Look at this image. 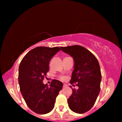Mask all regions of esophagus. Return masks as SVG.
<instances>
[{
    "mask_svg": "<svg viewBox=\"0 0 122 122\" xmlns=\"http://www.w3.org/2000/svg\"><path fill=\"white\" fill-rule=\"evenodd\" d=\"M67 85H66V84H64V85H63V87H67Z\"/></svg>",
    "mask_w": 122,
    "mask_h": 122,
    "instance_id": "obj_1",
    "label": "esophagus"
}]
</instances>
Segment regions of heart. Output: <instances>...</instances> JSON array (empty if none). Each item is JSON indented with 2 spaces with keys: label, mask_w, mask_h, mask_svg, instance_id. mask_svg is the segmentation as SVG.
Instances as JSON below:
<instances>
[{
  "label": "heart",
  "mask_w": 122,
  "mask_h": 122,
  "mask_svg": "<svg viewBox=\"0 0 122 122\" xmlns=\"http://www.w3.org/2000/svg\"><path fill=\"white\" fill-rule=\"evenodd\" d=\"M60 79H61V80H64V79H65V77H63V76H62V77H60Z\"/></svg>",
  "instance_id": "heart-1"
}]
</instances>
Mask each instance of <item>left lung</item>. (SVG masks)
I'll use <instances>...</instances> for the list:
<instances>
[{"instance_id": "8db88e82", "label": "left lung", "mask_w": 122, "mask_h": 122, "mask_svg": "<svg viewBox=\"0 0 122 122\" xmlns=\"http://www.w3.org/2000/svg\"><path fill=\"white\" fill-rule=\"evenodd\" d=\"M60 48L73 57L74 70L70 82L77 83L79 87L77 90L72 89L67 99L69 107L76 113H84L93 107L100 92L102 74L99 64L95 56L84 47L74 45Z\"/></svg>"}]
</instances>
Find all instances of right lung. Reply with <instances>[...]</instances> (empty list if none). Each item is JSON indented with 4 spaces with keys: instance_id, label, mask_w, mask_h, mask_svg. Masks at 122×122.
I'll use <instances>...</instances> for the list:
<instances>
[{
    "instance_id": "1",
    "label": "right lung",
    "mask_w": 122,
    "mask_h": 122,
    "mask_svg": "<svg viewBox=\"0 0 122 122\" xmlns=\"http://www.w3.org/2000/svg\"><path fill=\"white\" fill-rule=\"evenodd\" d=\"M58 47H37L25 55L19 67L20 90L27 106L37 114H45L53 109L63 83L53 80L48 86L43 83L49 71L50 60L60 51Z\"/></svg>"
}]
</instances>
